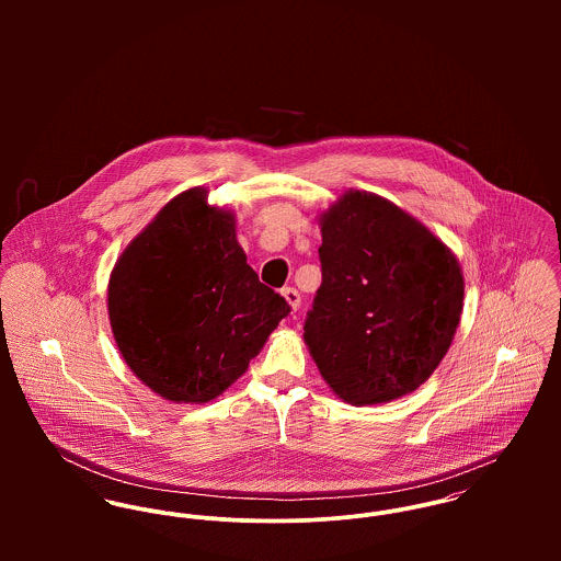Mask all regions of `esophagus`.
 Instances as JSON below:
<instances>
[{"mask_svg":"<svg viewBox=\"0 0 561 561\" xmlns=\"http://www.w3.org/2000/svg\"><path fill=\"white\" fill-rule=\"evenodd\" d=\"M280 294H283V298L287 300V305L291 307V311H298V309H300V294H298L294 287H285Z\"/></svg>","mask_w":561,"mask_h":561,"instance_id":"1","label":"esophagus"}]
</instances>
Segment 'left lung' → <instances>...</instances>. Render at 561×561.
Masks as SVG:
<instances>
[{"instance_id": "left-lung-1", "label": "left lung", "mask_w": 561, "mask_h": 561, "mask_svg": "<svg viewBox=\"0 0 561 561\" xmlns=\"http://www.w3.org/2000/svg\"><path fill=\"white\" fill-rule=\"evenodd\" d=\"M321 287L305 343L339 400L387 403L445 358L462 316L456 254L396 203L347 190L320 216Z\"/></svg>"}]
</instances>
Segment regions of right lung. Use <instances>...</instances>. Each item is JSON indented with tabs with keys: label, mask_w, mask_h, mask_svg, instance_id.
Instances as JSON below:
<instances>
[{
	"label": "right lung",
	"mask_w": 561,
	"mask_h": 561,
	"mask_svg": "<svg viewBox=\"0 0 561 561\" xmlns=\"http://www.w3.org/2000/svg\"><path fill=\"white\" fill-rule=\"evenodd\" d=\"M190 187L129 241L107 283L118 352L174 403L222 396L261 352L289 305L259 283L236 238V214Z\"/></svg>",
	"instance_id": "obj_1"
}]
</instances>
